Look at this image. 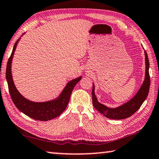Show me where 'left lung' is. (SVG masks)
<instances>
[{"mask_svg":"<svg viewBox=\"0 0 159 159\" xmlns=\"http://www.w3.org/2000/svg\"><path fill=\"white\" fill-rule=\"evenodd\" d=\"M145 53V63H146V74L145 79L143 81L142 87L140 88L139 90L136 94L135 96L131 99L129 102L125 103L124 105H121L117 108H109L104 105L98 102L97 98L95 96L94 90V85H93L92 90V99L93 106L98 111H99L105 117L109 119L112 120H122L125 118L129 117L133 114L139 109L141 105H142L143 101L146 100L149 91L150 87V75L148 72V68H149V61L147 56V52Z\"/></svg>","mask_w":159,"mask_h":159,"instance_id":"1","label":"left lung"}]
</instances>
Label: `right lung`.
<instances>
[{
    "instance_id": "add662e5",
    "label": "right lung",
    "mask_w": 159,
    "mask_h": 159,
    "mask_svg": "<svg viewBox=\"0 0 159 159\" xmlns=\"http://www.w3.org/2000/svg\"><path fill=\"white\" fill-rule=\"evenodd\" d=\"M18 41L19 39L15 43L11 57H9L8 61H7L6 67V79L12 102L20 111L23 112L25 115L32 119L39 121H47L54 119L61 115L66 108L74 88L77 83L81 79V77L69 82V84L63 90L60 97L57 100L45 102H34L27 100L17 91L12 80L11 74L12 59Z\"/></svg>"
}]
</instances>
